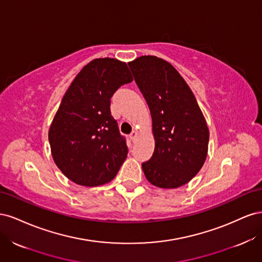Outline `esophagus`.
Wrapping results in <instances>:
<instances>
[{"label":"esophagus","instance_id":"1","mask_svg":"<svg viewBox=\"0 0 262 262\" xmlns=\"http://www.w3.org/2000/svg\"><path fill=\"white\" fill-rule=\"evenodd\" d=\"M137 137H138V132H137V131H132L131 134H130V139H131L132 141H134V140L137 139Z\"/></svg>","mask_w":262,"mask_h":262}]
</instances>
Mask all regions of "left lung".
Here are the masks:
<instances>
[{
	"label": "left lung",
	"instance_id": "obj_1",
	"mask_svg": "<svg viewBox=\"0 0 262 262\" xmlns=\"http://www.w3.org/2000/svg\"><path fill=\"white\" fill-rule=\"evenodd\" d=\"M147 102L155 140L150 160L142 164L150 184L173 189L191 180L208 155L209 129L190 87L169 62L154 55L129 62Z\"/></svg>",
	"mask_w": 262,
	"mask_h": 262
}]
</instances>
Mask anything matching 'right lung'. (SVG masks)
Returning a JSON list of instances; mask_svg holds the SVG:
<instances>
[{"label": "right lung", "instance_id": "right-lung-1", "mask_svg": "<svg viewBox=\"0 0 262 262\" xmlns=\"http://www.w3.org/2000/svg\"><path fill=\"white\" fill-rule=\"evenodd\" d=\"M133 81L126 63L95 59L71 83L49 129L55 165L85 187L112 181L128 155L125 139L110 113V98Z\"/></svg>", "mask_w": 262, "mask_h": 262}]
</instances>
